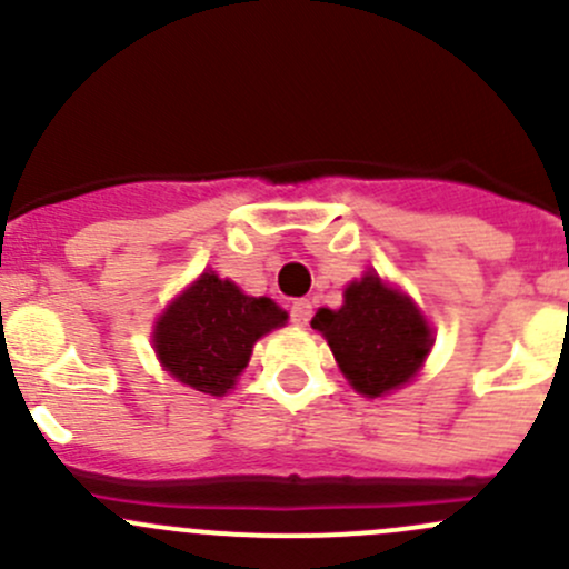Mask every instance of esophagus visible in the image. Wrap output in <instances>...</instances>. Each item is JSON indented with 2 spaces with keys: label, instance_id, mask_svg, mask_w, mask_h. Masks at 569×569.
Wrapping results in <instances>:
<instances>
[{
  "label": "esophagus",
  "instance_id": "obj_1",
  "mask_svg": "<svg viewBox=\"0 0 569 569\" xmlns=\"http://www.w3.org/2000/svg\"><path fill=\"white\" fill-rule=\"evenodd\" d=\"M289 317H291V321H295L297 327H306L308 321H311V317H313L311 300H295V302H291Z\"/></svg>",
  "mask_w": 569,
  "mask_h": 569
}]
</instances>
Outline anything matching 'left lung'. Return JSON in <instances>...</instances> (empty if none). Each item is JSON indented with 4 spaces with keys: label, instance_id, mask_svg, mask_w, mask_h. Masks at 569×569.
<instances>
[{
    "label": "left lung",
    "instance_id": "1",
    "mask_svg": "<svg viewBox=\"0 0 569 569\" xmlns=\"http://www.w3.org/2000/svg\"><path fill=\"white\" fill-rule=\"evenodd\" d=\"M311 327L327 338L355 391L366 396L410 382L432 347V330L418 308L371 272L347 286L338 311L321 308Z\"/></svg>",
    "mask_w": 569,
    "mask_h": 569
}]
</instances>
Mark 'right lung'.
<instances>
[{"mask_svg":"<svg viewBox=\"0 0 569 569\" xmlns=\"http://www.w3.org/2000/svg\"><path fill=\"white\" fill-rule=\"evenodd\" d=\"M286 311L203 272L157 321L153 347L164 369L200 393L222 396L248 366L252 343L280 327Z\"/></svg>","mask_w":569,"mask_h":569,"instance_id":"1","label":"right lung"}]
</instances>
